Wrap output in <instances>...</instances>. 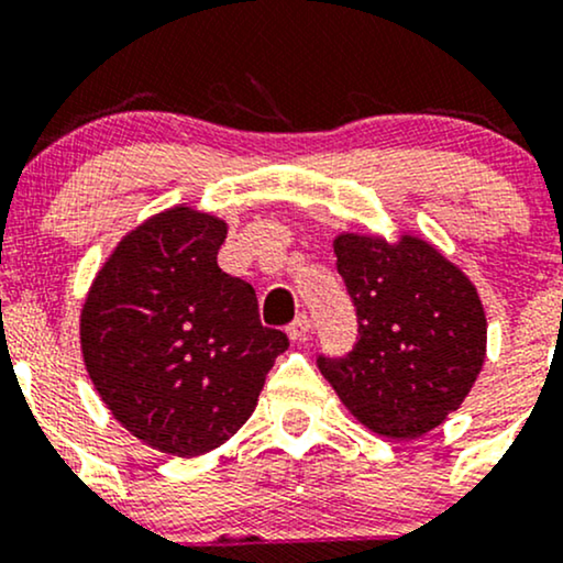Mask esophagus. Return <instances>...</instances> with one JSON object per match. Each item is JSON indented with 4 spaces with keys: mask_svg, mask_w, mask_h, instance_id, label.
<instances>
[{
    "mask_svg": "<svg viewBox=\"0 0 563 563\" xmlns=\"http://www.w3.org/2000/svg\"><path fill=\"white\" fill-rule=\"evenodd\" d=\"M309 331H312V320L307 318V314H299L294 322L288 325V339L290 341H303L309 335Z\"/></svg>",
    "mask_w": 563,
    "mask_h": 563,
    "instance_id": "esophagus-1",
    "label": "esophagus"
}]
</instances>
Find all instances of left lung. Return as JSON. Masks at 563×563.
Returning a JSON list of instances; mask_svg holds the SVG:
<instances>
[{
	"instance_id": "left-lung-1",
	"label": "left lung",
	"mask_w": 563,
	"mask_h": 563,
	"mask_svg": "<svg viewBox=\"0 0 563 563\" xmlns=\"http://www.w3.org/2000/svg\"><path fill=\"white\" fill-rule=\"evenodd\" d=\"M335 267L357 307L360 339L320 373L360 423L416 439L461 407L487 354L476 286L429 241L341 232Z\"/></svg>"
}]
</instances>
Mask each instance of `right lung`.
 <instances>
[{
  "instance_id": "obj_1",
  "label": "right lung",
  "mask_w": 563,
  "mask_h": 563,
  "mask_svg": "<svg viewBox=\"0 0 563 563\" xmlns=\"http://www.w3.org/2000/svg\"><path fill=\"white\" fill-rule=\"evenodd\" d=\"M228 222L174 206L126 232L89 286L81 354L129 434L196 457L249 421L288 335L264 328L256 290L217 264Z\"/></svg>"
}]
</instances>
